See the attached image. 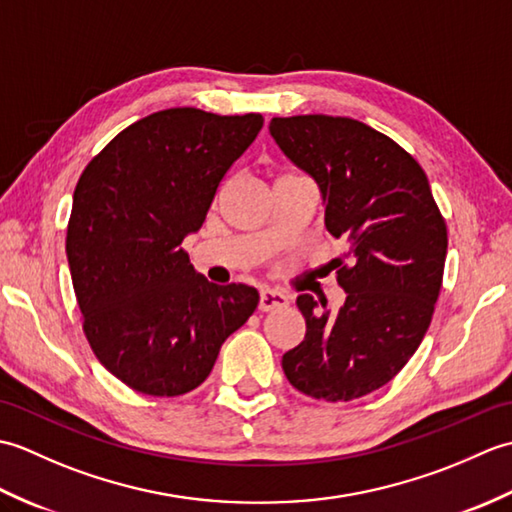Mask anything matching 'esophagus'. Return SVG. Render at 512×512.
<instances>
[{"mask_svg": "<svg viewBox=\"0 0 512 512\" xmlns=\"http://www.w3.org/2000/svg\"><path fill=\"white\" fill-rule=\"evenodd\" d=\"M286 306H288V297L284 295V292L262 290V295H259V310H262V312L279 310V308H286Z\"/></svg>", "mask_w": 512, "mask_h": 512, "instance_id": "esophagus-1", "label": "esophagus"}]
</instances>
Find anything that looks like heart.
<instances>
[{
  "mask_svg": "<svg viewBox=\"0 0 512 512\" xmlns=\"http://www.w3.org/2000/svg\"><path fill=\"white\" fill-rule=\"evenodd\" d=\"M286 176H290V173H286ZM281 178H284V176H281Z\"/></svg>",
  "mask_w": 512,
  "mask_h": 512,
  "instance_id": "1",
  "label": "heart"
}]
</instances>
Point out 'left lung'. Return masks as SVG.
I'll return each mask as SVG.
<instances>
[{
    "label": "left lung",
    "instance_id": "left-lung-1",
    "mask_svg": "<svg viewBox=\"0 0 512 512\" xmlns=\"http://www.w3.org/2000/svg\"><path fill=\"white\" fill-rule=\"evenodd\" d=\"M270 136L317 180L325 228L347 244V255L332 262L345 303L330 312L299 295L306 336L281 367L292 387L317 400L372 394L418 350L442 288L449 239L427 173L354 118H273Z\"/></svg>",
    "mask_w": 512,
    "mask_h": 512
}]
</instances>
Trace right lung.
Segmentation results:
<instances>
[{"label":"right lung","mask_w":512,"mask_h":512,"mask_svg":"<svg viewBox=\"0 0 512 512\" xmlns=\"http://www.w3.org/2000/svg\"><path fill=\"white\" fill-rule=\"evenodd\" d=\"M264 125L171 107L105 145L74 189L65 237L83 332L101 365L147 396H182L211 374L259 292L195 273L184 237Z\"/></svg>","instance_id":"right-lung-1"}]
</instances>
